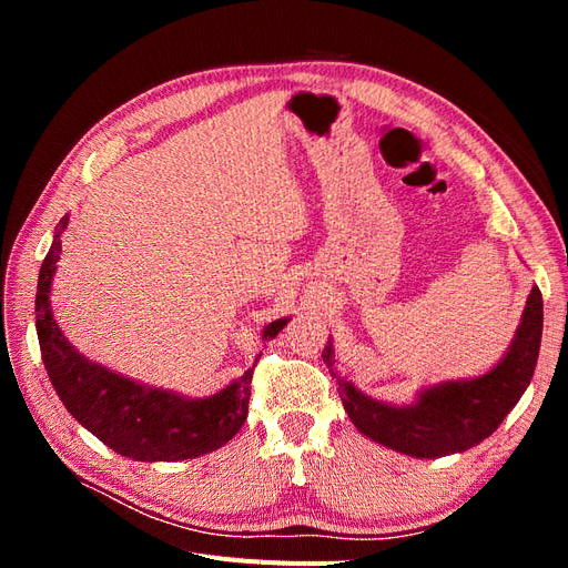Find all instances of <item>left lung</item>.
I'll use <instances>...</instances> for the list:
<instances>
[{"instance_id":"8db88e82","label":"left lung","mask_w":568,"mask_h":568,"mask_svg":"<svg viewBox=\"0 0 568 568\" xmlns=\"http://www.w3.org/2000/svg\"><path fill=\"white\" fill-rule=\"evenodd\" d=\"M540 338L542 296L540 288L532 286L517 334L500 363L469 379L424 386L417 390L415 400L405 405L376 400L334 372L332 341H326L322 359L336 379L343 409L348 412L359 434L400 455L436 459L474 448L503 424L536 372Z\"/></svg>"}]
</instances>
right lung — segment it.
Masks as SVG:
<instances>
[{"label":"right lung","instance_id":"1","mask_svg":"<svg viewBox=\"0 0 568 568\" xmlns=\"http://www.w3.org/2000/svg\"><path fill=\"white\" fill-rule=\"evenodd\" d=\"M65 227L68 215L54 230V242L40 267L36 298L42 363L65 409L111 450L136 462L194 459L230 443L248 415L255 365L213 395L186 398L182 393L146 386L92 363L63 336L51 313V284L61 261ZM288 320L270 322L263 329V341L277 336Z\"/></svg>","mask_w":568,"mask_h":568}]
</instances>
